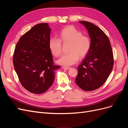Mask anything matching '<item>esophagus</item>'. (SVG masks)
Instances as JSON below:
<instances>
[{
  "label": "esophagus",
  "mask_w": 128,
  "mask_h": 128,
  "mask_svg": "<svg viewBox=\"0 0 128 128\" xmlns=\"http://www.w3.org/2000/svg\"><path fill=\"white\" fill-rule=\"evenodd\" d=\"M62 68H63V69H66V70H68V69H70V67H64V66H63V67H62Z\"/></svg>",
  "instance_id": "obj_1"
}]
</instances>
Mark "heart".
Instances as JSON below:
<instances>
[{"mask_svg":"<svg viewBox=\"0 0 128 128\" xmlns=\"http://www.w3.org/2000/svg\"><path fill=\"white\" fill-rule=\"evenodd\" d=\"M59 39L51 38L48 46L52 54L59 56L61 54V42H70L68 53L64 54L58 60V62L64 66H71L78 62L80 58L86 56L91 48V40L90 37L82 34L80 31L74 26H68L62 29L59 34Z\"/></svg>","mask_w":128,"mask_h":128,"instance_id":"heart-1","label":"heart"}]
</instances>
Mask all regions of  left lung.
<instances>
[{
    "label": "left lung",
    "mask_w": 128,
    "mask_h": 128,
    "mask_svg": "<svg viewBox=\"0 0 128 128\" xmlns=\"http://www.w3.org/2000/svg\"><path fill=\"white\" fill-rule=\"evenodd\" d=\"M80 22L88 30L92 44L78 66L75 82L82 90L91 91L102 86L110 76L114 64L113 53L110 40L101 29L88 21Z\"/></svg>",
    "instance_id": "8db88e82"
}]
</instances>
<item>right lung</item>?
Listing matches in <instances>:
<instances>
[{
    "mask_svg": "<svg viewBox=\"0 0 128 128\" xmlns=\"http://www.w3.org/2000/svg\"><path fill=\"white\" fill-rule=\"evenodd\" d=\"M51 28L47 23L34 26L19 40L13 54V64L19 80L26 90L35 94L46 92L52 85L55 70L48 46Z\"/></svg>",
    "mask_w": 128,
    "mask_h": 128,
    "instance_id": "1",
    "label": "right lung"
}]
</instances>
